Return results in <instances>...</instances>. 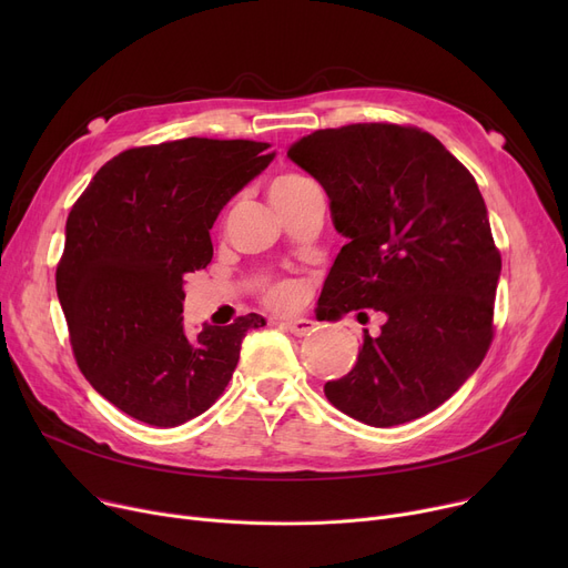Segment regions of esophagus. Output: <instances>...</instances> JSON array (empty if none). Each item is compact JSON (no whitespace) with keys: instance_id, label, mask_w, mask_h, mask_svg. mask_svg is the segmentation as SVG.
<instances>
[{"instance_id":"obj_1","label":"esophagus","mask_w":568,"mask_h":568,"mask_svg":"<svg viewBox=\"0 0 568 568\" xmlns=\"http://www.w3.org/2000/svg\"><path fill=\"white\" fill-rule=\"evenodd\" d=\"M283 329H287L294 336H311L315 332V322L308 317H294L283 322Z\"/></svg>"}]
</instances>
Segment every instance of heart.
I'll list each match as a JSON object with an SVG mask.
<instances>
[{"mask_svg": "<svg viewBox=\"0 0 568 568\" xmlns=\"http://www.w3.org/2000/svg\"><path fill=\"white\" fill-rule=\"evenodd\" d=\"M306 184H308V179L302 176V174H294V172L278 174L272 182V186H268V197H272V202L290 197L292 193L304 189ZM300 292H302L300 285L292 283V281H283V283H276V285L268 287L266 296L274 306H292V304L300 302Z\"/></svg>", "mask_w": 568, "mask_h": 568, "instance_id": "1", "label": "heart"}]
</instances>
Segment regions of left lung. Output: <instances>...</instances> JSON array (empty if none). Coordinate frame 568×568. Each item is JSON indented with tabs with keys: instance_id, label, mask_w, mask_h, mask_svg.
<instances>
[{
	"instance_id": "left-lung-1",
	"label": "left lung",
	"mask_w": 568,
	"mask_h": 568,
	"mask_svg": "<svg viewBox=\"0 0 568 568\" xmlns=\"http://www.w3.org/2000/svg\"><path fill=\"white\" fill-rule=\"evenodd\" d=\"M287 156L329 195L347 239L317 313L386 315L324 396L375 428L419 419L460 389L493 341L501 257L479 186L435 135L398 124L315 131Z\"/></svg>"
}]
</instances>
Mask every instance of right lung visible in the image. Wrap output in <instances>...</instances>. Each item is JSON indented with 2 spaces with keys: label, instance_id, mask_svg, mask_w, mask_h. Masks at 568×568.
Masks as SVG:
<instances>
[{
  "label": "right lung",
  "instance_id": "1",
  "mask_svg": "<svg viewBox=\"0 0 568 568\" xmlns=\"http://www.w3.org/2000/svg\"><path fill=\"white\" fill-rule=\"evenodd\" d=\"M266 142L184 138L108 161L67 219L57 296L82 375L133 419L174 428L225 392L242 341L264 326L184 329L186 274L212 262L209 230L274 152Z\"/></svg>",
  "mask_w": 568,
  "mask_h": 568
}]
</instances>
